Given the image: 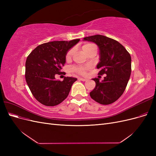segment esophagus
Here are the masks:
<instances>
[{
    "label": "esophagus",
    "instance_id": "34e87169",
    "mask_svg": "<svg viewBox=\"0 0 156 156\" xmlns=\"http://www.w3.org/2000/svg\"><path fill=\"white\" fill-rule=\"evenodd\" d=\"M79 79L80 80V81H87V79H84V78H82V77H79Z\"/></svg>",
    "mask_w": 156,
    "mask_h": 156
}]
</instances>
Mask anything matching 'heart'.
<instances>
[{
    "mask_svg": "<svg viewBox=\"0 0 156 156\" xmlns=\"http://www.w3.org/2000/svg\"><path fill=\"white\" fill-rule=\"evenodd\" d=\"M92 46H94L93 44H86L84 45H83L82 50L84 53H86L87 51L88 50V49L90 48ZM73 54V49L69 50L67 53L66 55V60H69L72 58ZM90 68H91L90 66H73L72 67V68H71V69H72L73 72L77 73L79 75H84L87 73V70L90 69Z\"/></svg>",
    "mask_w": 156,
    "mask_h": 156,
    "instance_id": "1",
    "label": "heart"
}]
</instances>
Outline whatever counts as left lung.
<instances>
[{"instance_id": "8db88e82", "label": "left lung", "mask_w": 156, "mask_h": 156, "mask_svg": "<svg viewBox=\"0 0 156 156\" xmlns=\"http://www.w3.org/2000/svg\"><path fill=\"white\" fill-rule=\"evenodd\" d=\"M95 43L100 49L99 75L106 74L102 81L94 78L96 87L90 92L94 101L102 105L114 103L124 93L131 72L130 54L119 41L103 35H94L83 38Z\"/></svg>"}]
</instances>
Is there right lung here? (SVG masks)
Listing matches in <instances>:
<instances>
[{
    "label": "right lung",
    "instance_id": "1",
    "mask_svg": "<svg viewBox=\"0 0 156 156\" xmlns=\"http://www.w3.org/2000/svg\"><path fill=\"white\" fill-rule=\"evenodd\" d=\"M80 41H54L41 44L27 56L25 79L32 95L41 104L55 106L62 102L77 78L65 77L62 81L55 79L61 74L67 52Z\"/></svg>",
    "mask_w": 156,
    "mask_h": 156
}]
</instances>
